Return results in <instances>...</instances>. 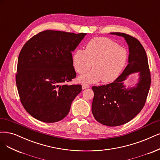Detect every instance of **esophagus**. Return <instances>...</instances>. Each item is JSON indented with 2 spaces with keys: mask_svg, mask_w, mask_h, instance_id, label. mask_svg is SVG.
<instances>
[{
  "mask_svg": "<svg viewBox=\"0 0 160 160\" xmlns=\"http://www.w3.org/2000/svg\"><path fill=\"white\" fill-rule=\"evenodd\" d=\"M90 85H87V84H82V89H85L87 88H89Z\"/></svg>",
  "mask_w": 160,
  "mask_h": 160,
  "instance_id": "34e87169",
  "label": "esophagus"
}]
</instances>
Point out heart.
I'll return each mask as SVG.
<instances>
[{
  "instance_id": "b5f03b06",
  "label": "heart",
  "mask_w": 160,
  "mask_h": 160,
  "mask_svg": "<svg viewBox=\"0 0 160 160\" xmlns=\"http://www.w3.org/2000/svg\"><path fill=\"white\" fill-rule=\"evenodd\" d=\"M128 52L117 43L107 38H95L88 42L85 49H78L72 56L75 71L83 74L79 80L82 82H95L100 79L109 82L117 79L127 62Z\"/></svg>"
}]
</instances>
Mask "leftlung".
I'll return each mask as SVG.
<instances>
[{"label": "left lung", "instance_id": "8db88e82", "mask_svg": "<svg viewBox=\"0 0 160 160\" xmlns=\"http://www.w3.org/2000/svg\"><path fill=\"white\" fill-rule=\"evenodd\" d=\"M111 34L125 38L129 46L128 64L113 82L92 87L94 92L92 112L101 124L117 126L132 120L144 107L151 85V74L146 51L138 40L125 33ZM135 72L140 73L139 82L136 87L126 89L123 81Z\"/></svg>", "mask_w": 160, "mask_h": 160}]
</instances>
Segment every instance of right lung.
Listing matches in <instances>:
<instances>
[{"mask_svg":"<svg viewBox=\"0 0 160 160\" xmlns=\"http://www.w3.org/2000/svg\"><path fill=\"white\" fill-rule=\"evenodd\" d=\"M86 35L45 30L32 36L20 52L16 82L20 102L32 117L43 122L64 118L82 90L65 83L76 78L72 52Z\"/></svg>","mask_w":160,"mask_h":160,"instance_id":"right-lung-1","label":"right lung"}]
</instances>
